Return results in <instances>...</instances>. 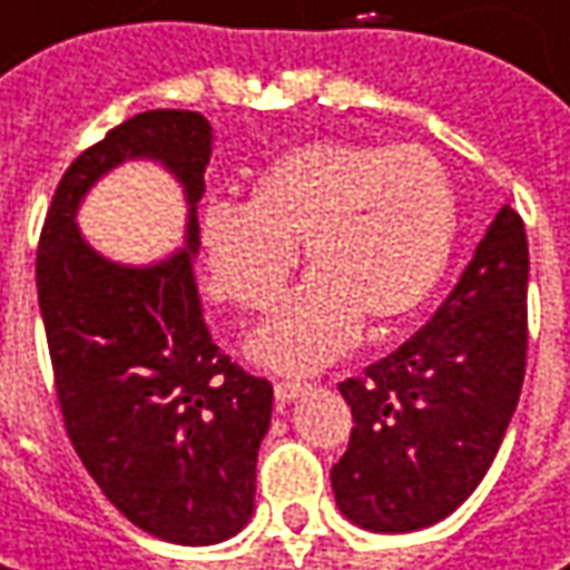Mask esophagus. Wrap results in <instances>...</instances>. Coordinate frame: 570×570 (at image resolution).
Segmentation results:
<instances>
[{
  "mask_svg": "<svg viewBox=\"0 0 570 570\" xmlns=\"http://www.w3.org/2000/svg\"><path fill=\"white\" fill-rule=\"evenodd\" d=\"M303 390H306V384H299V381H281V384L274 386L277 403H293L296 396H303Z\"/></svg>",
  "mask_w": 570,
  "mask_h": 570,
  "instance_id": "34e87169",
  "label": "esophagus"
}]
</instances>
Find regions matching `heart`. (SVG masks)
Returning <instances> with one entry per match:
<instances>
[{"label":"heart","mask_w":570,"mask_h":570,"mask_svg":"<svg viewBox=\"0 0 570 570\" xmlns=\"http://www.w3.org/2000/svg\"><path fill=\"white\" fill-rule=\"evenodd\" d=\"M458 232L445 167L416 145L313 141L271 160L248 206L216 199L199 216L209 289L267 309L303 245L313 274L248 335V357L277 374H313L348 352L361 318L413 316L439 286Z\"/></svg>","instance_id":"obj_1"}]
</instances>
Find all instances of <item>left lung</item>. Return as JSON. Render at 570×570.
Here are the masks:
<instances>
[{"mask_svg":"<svg viewBox=\"0 0 570 570\" xmlns=\"http://www.w3.org/2000/svg\"><path fill=\"white\" fill-rule=\"evenodd\" d=\"M525 228L503 206L425 328L338 384L354 419L348 452L332 464L342 517L416 532L484 481L525 377Z\"/></svg>","mask_w":570,"mask_h":570,"instance_id":"1","label":"left lung"}]
</instances>
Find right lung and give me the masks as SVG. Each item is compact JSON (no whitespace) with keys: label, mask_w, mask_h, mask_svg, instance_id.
I'll use <instances>...</instances> for the list:
<instances>
[{"label":"right lung","mask_w":570,"mask_h":570,"mask_svg":"<svg viewBox=\"0 0 570 570\" xmlns=\"http://www.w3.org/2000/svg\"><path fill=\"white\" fill-rule=\"evenodd\" d=\"M213 125L154 109L121 121L57 184L38 245V303L67 435L128 522L177 546H216L254 513L257 449L274 386L213 342L196 293V203ZM125 159H154L185 186V248L118 265L85 242V193Z\"/></svg>","instance_id":"1"}]
</instances>
